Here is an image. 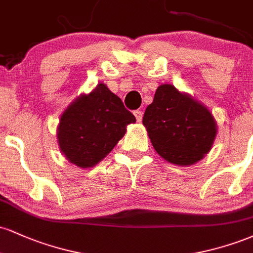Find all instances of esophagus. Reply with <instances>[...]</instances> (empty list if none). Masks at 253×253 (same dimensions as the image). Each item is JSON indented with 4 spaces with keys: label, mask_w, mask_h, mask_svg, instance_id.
Masks as SVG:
<instances>
[{
    "label": "esophagus",
    "mask_w": 253,
    "mask_h": 253,
    "mask_svg": "<svg viewBox=\"0 0 253 253\" xmlns=\"http://www.w3.org/2000/svg\"><path fill=\"white\" fill-rule=\"evenodd\" d=\"M133 114H134L136 121H138V123H140L141 119H143V113H141L140 110H135V112L133 113Z\"/></svg>",
    "instance_id": "34e87169"
}]
</instances>
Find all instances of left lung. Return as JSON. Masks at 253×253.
I'll return each mask as SVG.
<instances>
[{"instance_id": "1", "label": "left lung", "mask_w": 253, "mask_h": 253, "mask_svg": "<svg viewBox=\"0 0 253 253\" xmlns=\"http://www.w3.org/2000/svg\"><path fill=\"white\" fill-rule=\"evenodd\" d=\"M143 125L156 152L179 167L201 161L211 150L217 134L211 110L171 84L157 88L153 102L145 110Z\"/></svg>"}]
</instances>
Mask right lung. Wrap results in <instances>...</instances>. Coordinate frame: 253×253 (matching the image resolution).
<instances>
[{
	"label": "right lung",
	"mask_w": 253,
	"mask_h": 253,
	"mask_svg": "<svg viewBox=\"0 0 253 253\" xmlns=\"http://www.w3.org/2000/svg\"><path fill=\"white\" fill-rule=\"evenodd\" d=\"M135 118L121 98L104 83L89 94H81L63 112L57 127V141L64 157L81 169L101 161L123 139Z\"/></svg>",
	"instance_id": "1"
}]
</instances>
